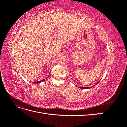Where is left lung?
<instances>
[{
    "mask_svg": "<svg viewBox=\"0 0 127 127\" xmlns=\"http://www.w3.org/2000/svg\"><path fill=\"white\" fill-rule=\"evenodd\" d=\"M97 84H96L95 85H94L93 87H94V86H95ZM79 87V88H83V89H86V88H91V87Z\"/></svg>",
    "mask_w": 127,
    "mask_h": 127,
    "instance_id": "1",
    "label": "left lung"
}]
</instances>
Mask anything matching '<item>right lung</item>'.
<instances>
[{"instance_id":"add662e5","label":"right lung","mask_w":127,"mask_h":127,"mask_svg":"<svg viewBox=\"0 0 127 127\" xmlns=\"http://www.w3.org/2000/svg\"><path fill=\"white\" fill-rule=\"evenodd\" d=\"M45 79H47V78H46ZM45 79H43V80H40V81H37V82H33V83H36V84H39V83H41V82H42L44 81Z\"/></svg>"}]
</instances>
